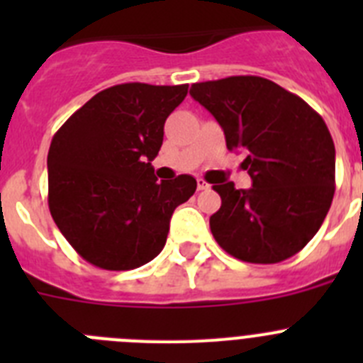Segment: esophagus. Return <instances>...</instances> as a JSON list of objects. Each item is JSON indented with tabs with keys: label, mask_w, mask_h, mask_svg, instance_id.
Returning <instances> with one entry per match:
<instances>
[{
	"label": "esophagus",
	"mask_w": 363,
	"mask_h": 363,
	"mask_svg": "<svg viewBox=\"0 0 363 363\" xmlns=\"http://www.w3.org/2000/svg\"><path fill=\"white\" fill-rule=\"evenodd\" d=\"M196 185H198V191H207V189L211 187V185L207 184V182H205L203 178H198L196 179Z\"/></svg>",
	"instance_id": "1"
}]
</instances>
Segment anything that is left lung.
Wrapping results in <instances>:
<instances>
[{
	"instance_id": "8db88e82",
	"label": "left lung",
	"mask_w": 363,
	"mask_h": 363,
	"mask_svg": "<svg viewBox=\"0 0 363 363\" xmlns=\"http://www.w3.org/2000/svg\"><path fill=\"white\" fill-rule=\"evenodd\" d=\"M191 96L216 118L227 149L245 152L251 189L213 185L221 207L211 233L249 264H278L318 233L335 196V143L318 112L259 76L194 83Z\"/></svg>"
}]
</instances>
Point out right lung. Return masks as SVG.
<instances>
[{
  "instance_id": "right-lung-1",
  "label": "right lung",
  "mask_w": 363,
  "mask_h": 363,
  "mask_svg": "<svg viewBox=\"0 0 363 363\" xmlns=\"http://www.w3.org/2000/svg\"><path fill=\"white\" fill-rule=\"evenodd\" d=\"M189 85L121 83L98 92L50 143L49 209L83 259L129 271L162 252L171 216L196 191L182 174L158 182L150 165L163 125Z\"/></svg>"
}]
</instances>
